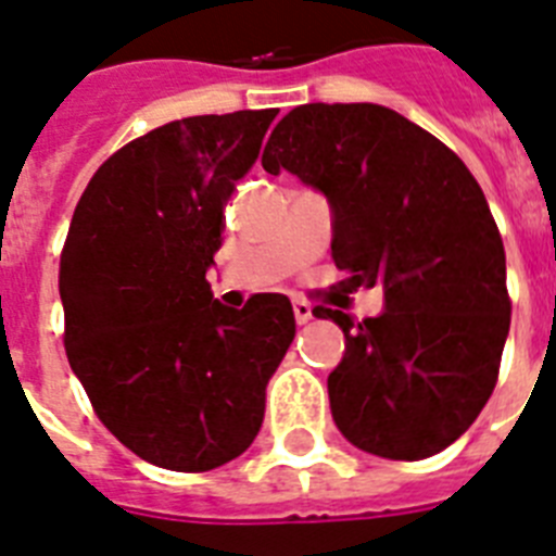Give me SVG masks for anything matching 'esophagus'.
Returning <instances> with one entry per match:
<instances>
[{
	"label": "esophagus",
	"mask_w": 556,
	"mask_h": 556,
	"mask_svg": "<svg viewBox=\"0 0 556 556\" xmlns=\"http://www.w3.org/2000/svg\"><path fill=\"white\" fill-rule=\"evenodd\" d=\"M293 316H296V321L300 325H305V321H311V305H307L305 300H293Z\"/></svg>",
	"instance_id": "esophagus-1"
}]
</instances>
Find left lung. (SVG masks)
Returning <instances> with one entry per match:
<instances>
[{"mask_svg":"<svg viewBox=\"0 0 556 556\" xmlns=\"http://www.w3.org/2000/svg\"><path fill=\"white\" fill-rule=\"evenodd\" d=\"M263 169H288L333 208L336 268L350 291L384 288V311L353 321L328 376L350 444L390 460L446 450L486 407L511 321L506 251L466 163L379 104H302L279 121Z\"/></svg>","mask_w":556,"mask_h":556,"instance_id":"obj_1","label":"left lung"}]
</instances>
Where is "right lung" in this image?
I'll return each instance as SVG.
<instances>
[{
  "label": "right lung",
  "mask_w": 556,
  "mask_h": 556,
  "mask_svg": "<svg viewBox=\"0 0 556 556\" xmlns=\"http://www.w3.org/2000/svg\"><path fill=\"white\" fill-rule=\"evenodd\" d=\"M279 110L194 115L106 157L59 265L64 350L112 435L149 464L208 472L249 450L296 321L282 293L212 296L226 203Z\"/></svg>",
  "instance_id": "1"
}]
</instances>
